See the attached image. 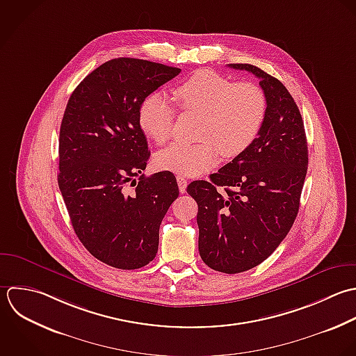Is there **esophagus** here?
Returning <instances> with one entry per match:
<instances>
[{
  "mask_svg": "<svg viewBox=\"0 0 356 356\" xmlns=\"http://www.w3.org/2000/svg\"><path fill=\"white\" fill-rule=\"evenodd\" d=\"M176 180H177V184H179V190H180V193L183 194V193H186V190H187V179L186 177H183V176H177L176 177Z\"/></svg>",
  "mask_w": 356,
  "mask_h": 356,
  "instance_id": "obj_1",
  "label": "esophagus"
}]
</instances>
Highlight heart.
Returning <instances> with one entry per match:
<instances>
[{
  "mask_svg": "<svg viewBox=\"0 0 356 356\" xmlns=\"http://www.w3.org/2000/svg\"><path fill=\"white\" fill-rule=\"evenodd\" d=\"M173 98L183 112H197L202 118L194 144L175 143L159 151V169L183 176H198L213 168L220 158L244 152L258 137L266 116V97L251 81L234 83L212 70H200L173 88ZM176 109L159 92L148 95L138 111L143 131L156 144H165L173 130Z\"/></svg>",
  "mask_w": 356,
  "mask_h": 356,
  "instance_id": "heart-1",
  "label": "heart"
}]
</instances>
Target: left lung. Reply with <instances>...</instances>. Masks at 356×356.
<instances>
[{
	"instance_id": "8db88e82",
	"label": "left lung",
	"mask_w": 356,
	"mask_h": 356,
	"mask_svg": "<svg viewBox=\"0 0 356 356\" xmlns=\"http://www.w3.org/2000/svg\"><path fill=\"white\" fill-rule=\"evenodd\" d=\"M259 79L266 116L255 141L232 162L195 180L198 250L211 269L241 273L262 264L290 232L308 170V144L300 109L284 84L250 63H230Z\"/></svg>"
}]
</instances>
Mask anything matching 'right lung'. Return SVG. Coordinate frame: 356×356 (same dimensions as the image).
Returning <instances> with one entry per match:
<instances>
[{"instance_id":"right-lung-1","label":"right lung","mask_w":356,"mask_h":356,"mask_svg":"<svg viewBox=\"0 0 356 356\" xmlns=\"http://www.w3.org/2000/svg\"><path fill=\"white\" fill-rule=\"evenodd\" d=\"M179 73L163 63L116 58L87 74L67 101L58 186L76 236L112 268L138 269L155 258L161 222L179 197L172 172L141 173L149 151L138 123L143 101ZM129 184L133 195L124 191Z\"/></svg>"}]
</instances>
